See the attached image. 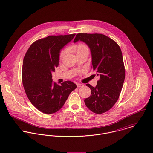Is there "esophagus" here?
Segmentation results:
<instances>
[{
	"instance_id": "obj_1",
	"label": "esophagus",
	"mask_w": 153,
	"mask_h": 153,
	"mask_svg": "<svg viewBox=\"0 0 153 153\" xmlns=\"http://www.w3.org/2000/svg\"><path fill=\"white\" fill-rule=\"evenodd\" d=\"M76 85H77V87L78 88L82 87L83 86V85L81 84H77Z\"/></svg>"
}]
</instances>
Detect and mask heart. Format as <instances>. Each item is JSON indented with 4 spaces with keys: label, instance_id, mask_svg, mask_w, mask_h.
<instances>
[{
    "label": "heart",
    "instance_id": "b5f03b06",
    "mask_svg": "<svg viewBox=\"0 0 153 153\" xmlns=\"http://www.w3.org/2000/svg\"><path fill=\"white\" fill-rule=\"evenodd\" d=\"M74 50L75 51V52L76 53L79 52H81V51H88V48L87 46L84 44H78L74 46L73 47ZM66 51H62L60 54H59V60L61 61L62 58L64 56V55H65Z\"/></svg>",
    "mask_w": 153,
    "mask_h": 153
}]
</instances>
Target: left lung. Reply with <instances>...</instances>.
Masks as SVG:
<instances>
[{
  "label": "left lung",
  "mask_w": 153,
  "mask_h": 153,
  "mask_svg": "<svg viewBox=\"0 0 153 153\" xmlns=\"http://www.w3.org/2000/svg\"><path fill=\"white\" fill-rule=\"evenodd\" d=\"M83 41L89 47L92 69L99 75L95 87L87 84L91 94L84 100L88 109L101 114L111 109L117 101L125 79L121 50L116 42L100 33H78L74 42Z\"/></svg>",
  "instance_id": "left-lung-1"
}]
</instances>
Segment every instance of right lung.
Instances as JSON below:
<instances>
[{"mask_svg":"<svg viewBox=\"0 0 153 153\" xmlns=\"http://www.w3.org/2000/svg\"><path fill=\"white\" fill-rule=\"evenodd\" d=\"M75 35H51L38 39L30 45L23 58L22 79L26 94L32 105L45 114L59 111L77 87L70 81L59 85L52 79V72L59 65L61 49Z\"/></svg>","mask_w":153,"mask_h":153,"instance_id":"add662e5","label":"right lung"}]
</instances>
